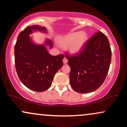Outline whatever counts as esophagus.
I'll return each instance as SVG.
<instances>
[{"instance_id":"1","label":"esophagus","mask_w":127,"mask_h":127,"mask_svg":"<svg viewBox=\"0 0 127 127\" xmlns=\"http://www.w3.org/2000/svg\"><path fill=\"white\" fill-rule=\"evenodd\" d=\"M63 63H64V64H66L67 63L68 60H67V59H66V58L64 57V59H63Z\"/></svg>"}]
</instances>
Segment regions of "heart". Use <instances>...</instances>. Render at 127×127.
Wrapping results in <instances>:
<instances>
[{
  "label": "heart",
  "instance_id": "obj_1",
  "mask_svg": "<svg viewBox=\"0 0 127 127\" xmlns=\"http://www.w3.org/2000/svg\"><path fill=\"white\" fill-rule=\"evenodd\" d=\"M88 40L85 32H75L67 34L59 39V43L63 47H67L68 51L73 54L80 52Z\"/></svg>",
  "mask_w": 127,
  "mask_h": 127
}]
</instances>
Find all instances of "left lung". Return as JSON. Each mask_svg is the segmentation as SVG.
I'll return each instance as SVG.
<instances>
[{"label": "left lung", "instance_id": "obj_1", "mask_svg": "<svg viewBox=\"0 0 127 127\" xmlns=\"http://www.w3.org/2000/svg\"><path fill=\"white\" fill-rule=\"evenodd\" d=\"M70 67V84L75 91L88 93L97 90L108 73L112 51L106 36L98 32L77 55L65 53Z\"/></svg>", "mask_w": 127, "mask_h": 127}]
</instances>
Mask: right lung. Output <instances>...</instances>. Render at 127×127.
<instances>
[{
    "mask_svg": "<svg viewBox=\"0 0 127 127\" xmlns=\"http://www.w3.org/2000/svg\"><path fill=\"white\" fill-rule=\"evenodd\" d=\"M34 30L46 32L45 27L28 26L19 34L14 48L16 71L21 82L26 87L37 92L46 91L51 87L57 72L63 65V54L52 56L45 45H36L30 34ZM45 45L52 47L46 39Z\"/></svg>",
    "mask_w": 127,
    "mask_h": 127,
    "instance_id": "1",
    "label": "right lung"
}]
</instances>
